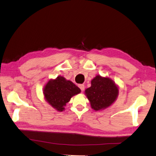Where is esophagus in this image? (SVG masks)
Wrapping results in <instances>:
<instances>
[{
	"mask_svg": "<svg viewBox=\"0 0 156 156\" xmlns=\"http://www.w3.org/2000/svg\"><path fill=\"white\" fill-rule=\"evenodd\" d=\"M78 87L80 88V90L82 92H83L84 90V84H79Z\"/></svg>",
	"mask_w": 156,
	"mask_h": 156,
	"instance_id": "obj_1",
	"label": "esophagus"
}]
</instances>
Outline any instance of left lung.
<instances>
[{
	"label": "left lung",
	"instance_id": "left-lung-1",
	"mask_svg": "<svg viewBox=\"0 0 156 156\" xmlns=\"http://www.w3.org/2000/svg\"><path fill=\"white\" fill-rule=\"evenodd\" d=\"M119 89L109 78L97 76L91 81V87L86 89L85 94L95 111L102 110L111 106L117 98Z\"/></svg>",
	"mask_w": 156,
	"mask_h": 156
}]
</instances>
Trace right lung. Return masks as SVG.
<instances>
[{"label":"right lung","mask_w":156,"mask_h":156,"mask_svg":"<svg viewBox=\"0 0 156 156\" xmlns=\"http://www.w3.org/2000/svg\"><path fill=\"white\" fill-rule=\"evenodd\" d=\"M80 89L72 82L66 80L62 76L50 80L45 85L44 93L45 100L59 111L64 110L66 103L72 97L80 92Z\"/></svg>","instance_id":"1"}]
</instances>
